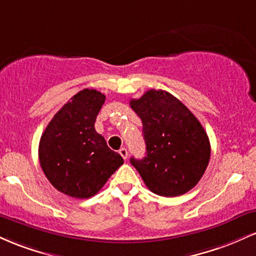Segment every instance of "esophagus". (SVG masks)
Here are the masks:
<instances>
[{
	"label": "esophagus",
	"instance_id": "34e87169",
	"mask_svg": "<svg viewBox=\"0 0 256 256\" xmlns=\"http://www.w3.org/2000/svg\"><path fill=\"white\" fill-rule=\"evenodd\" d=\"M119 154L122 155V158H125V160H126V158H128V149H126V148H122V149H120V150H119Z\"/></svg>",
	"mask_w": 256,
	"mask_h": 256
}]
</instances>
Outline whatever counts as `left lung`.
I'll return each mask as SVG.
<instances>
[{
    "label": "left lung",
    "mask_w": 256,
    "mask_h": 256,
    "mask_svg": "<svg viewBox=\"0 0 256 256\" xmlns=\"http://www.w3.org/2000/svg\"><path fill=\"white\" fill-rule=\"evenodd\" d=\"M130 106L142 120L146 146L142 160L130 161L146 188L166 198L192 190L210 158V140L201 122L164 90H148L142 98L131 100Z\"/></svg>",
    "instance_id": "left-lung-1"
}]
</instances>
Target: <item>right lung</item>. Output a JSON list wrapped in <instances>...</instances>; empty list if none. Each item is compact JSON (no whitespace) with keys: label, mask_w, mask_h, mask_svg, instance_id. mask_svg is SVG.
I'll return each mask as SVG.
<instances>
[{"label":"right lung","mask_w":256,"mask_h":256,"mask_svg":"<svg viewBox=\"0 0 256 256\" xmlns=\"http://www.w3.org/2000/svg\"><path fill=\"white\" fill-rule=\"evenodd\" d=\"M106 96L98 90L76 94L50 120L38 146L40 167L52 186L76 198L96 195L124 160L95 130Z\"/></svg>","instance_id":"add662e5"}]
</instances>
